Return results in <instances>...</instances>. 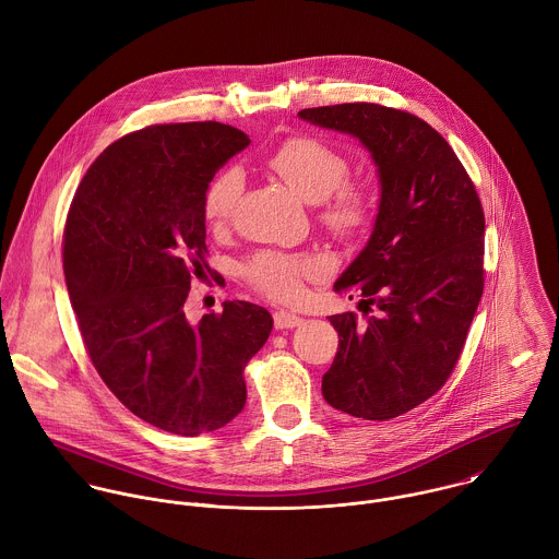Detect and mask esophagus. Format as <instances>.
Segmentation results:
<instances>
[{
	"label": "esophagus",
	"instance_id": "34e87169",
	"mask_svg": "<svg viewBox=\"0 0 559 559\" xmlns=\"http://www.w3.org/2000/svg\"><path fill=\"white\" fill-rule=\"evenodd\" d=\"M300 324H302V318L296 316V313H292V311L281 309V311L274 313V326H276L278 331H283V329H296V326H300Z\"/></svg>",
	"mask_w": 559,
	"mask_h": 559
}]
</instances>
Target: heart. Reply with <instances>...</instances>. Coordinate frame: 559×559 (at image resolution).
<instances>
[{"mask_svg":"<svg viewBox=\"0 0 559 559\" xmlns=\"http://www.w3.org/2000/svg\"><path fill=\"white\" fill-rule=\"evenodd\" d=\"M292 191L309 204H322V222L342 237L357 233L368 219V198L359 187L344 185L348 160L342 152L313 136H294L281 143L267 158ZM241 193V174L235 167L219 171L204 191V217L211 226H222L233 213ZM324 272L316 257L287 254L278 250L259 252L248 265V281L263 294L292 300L302 289V278Z\"/></svg>","mask_w":559,"mask_h":559,"instance_id":"heart-1","label":"heart"}]
</instances>
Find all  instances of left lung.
<instances>
[{"mask_svg": "<svg viewBox=\"0 0 559 559\" xmlns=\"http://www.w3.org/2000/svg\"><path fill=\"white\" fill-rule=\"evenodd\" d=\"M300 119L350 134L370 152L381 198L368 243L335 281L368 313L331 316L340 335L324 401L390 420L451 377L484 294L486 217L464 165L427 121L379 104L305 108Z\"/></svg>", "mask_w": 559, "mask_h": 559, "instance_id": "8db88e82", "label": "left lung"}]
</instances>
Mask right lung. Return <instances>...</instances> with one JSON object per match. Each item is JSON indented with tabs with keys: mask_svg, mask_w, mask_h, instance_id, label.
<instances>
[{
	"mask_svg": "<svg viewBox=\"0 0 559 559\" xmlns=\"http://www.w3.org/2000/svg\"><path fill=\"white\" fill-rule=\"evenodd\" d=\"M248 145L217 121L130 132L93 160L67 215L64 281L95 370L134 416L185 438L241 414L243 370L274 326L243 300L185 316L206 267L204 191Z\"/></svg>",
	"mask_w": 559,
	"mask_h": 559,
	"instance_id": "obj_1",
	"label": "right lung"
}]
</instances>
